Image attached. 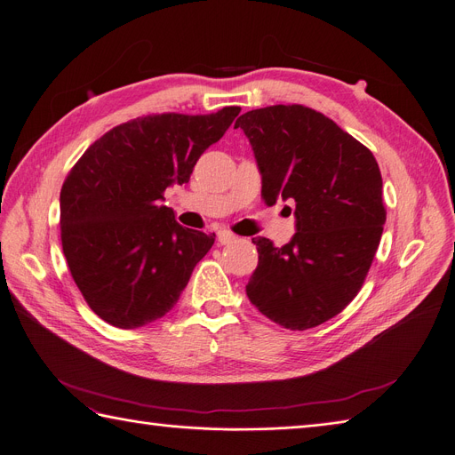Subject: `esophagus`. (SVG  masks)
Masks as SVG:
<instances>
[{
	"mask_svg": "<svg viewBox=\"0 0 455 455\" xmlns=\"http://www.w3.org/2000/svg\"><path fill=\"white\" fill-rule=\"evenodd\" d=\"M217 240L221 245H228L232 242H236V234H232L230 230H219L217 232Z\"/></svg>",
	"mask_w": 455,
	"mask_h": 455,
	"instance_id": "1",
	"label": "esophagus"
}]
</instances>
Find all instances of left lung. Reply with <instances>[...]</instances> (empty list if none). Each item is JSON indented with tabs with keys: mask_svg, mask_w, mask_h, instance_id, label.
<instances>
[{
	"mask_svg": "<svg viewBox=\"0 0 455 455\" xmlns=\"http://www.w3.org/2000/svg\"><path fill=\"white\" fill-rule=\"evenodd\" d=\"M234 127L253 149L266 204L291 202L296 217L283 247L253 238L259 266L245 287L251 304L289 330L323 324L355 299L380 243L379 164L330 117L301 105L251 110Z\"/></svg>",
	"mask_w": 455,
	"mask_h": 455,
	"instance_id": "obj_1",
	"label": "left lung"
}]
</instances>
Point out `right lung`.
I'll use <instances>...</instances> for the list:
<instances>
[{"label":"right lung","instance_id":"right-lung-1","mask_svg":"<svg viewBox=\"0 0 455 455\" xmlns=\"http://www.w3.org/2000/svg\"><path fill=\"white\" fill-rule=\"evenodd\" d=\"M240 114H157L117 125L73 166L60 193L63 255L105 323L132 330L171 311L215 234L185 228L161 202Z\"/></svg>","mask_w":455,"mask_h":455}]
</instances>
